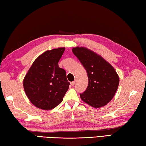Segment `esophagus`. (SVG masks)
I'll return each mask as SVG.
<instances>
[{
    "mask_svg": "<svg viewBox=\"0 0 146 146\" xmlns=\"http://www.w3.org/2000/svg\"><path fill=\"white\" fill-rule=\"evenodd\" d=\"M75 83H76V81H73V82H70V84H71V86H74V84H75Z\"/></svg>",
    "mask_w": 146,
    "mask_h": 146,
    "instance_id": "34e87169",
    "label": "esophagus"
}]
</instances>
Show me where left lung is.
I'll list each match as a JSON object with an SVG mask.
<instances>
[{"label":"left lung","mask_w":146,"mask_h":146,"mask_svg":"<svg viewBox=\"0 0 146 146\" xmlns=\"http://www.w3.org/2000/svg\"><path fill=\"white\" fill-rule=\"evenodd\" d=\"M72 52L87 72L88 88L80 94L82 101L93 108L106 105L114 97L119 85V76L112 65L102 56L83 46L72 48Z\"/></svg>","instance_id":"1"}]
</instances>
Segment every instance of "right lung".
<instances>
[{
	"label": "right lung",
	"instance_id": "add662e5",
	"mask_svg": "<svg viewBox=\"0 0 146 146\" xmlns=\"http://www.w3.org/2000/svg\"><path fill=\"white\" fill-rule=\"evenodd\" d=\"M65 47L47 50L36 58L23 79V87L35 106L50 110L60 104L70 85L58 63Z\"/></svg>",
	"mask_w": 146,
	"mask_h": 146
}]
</instances>
